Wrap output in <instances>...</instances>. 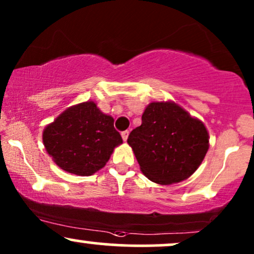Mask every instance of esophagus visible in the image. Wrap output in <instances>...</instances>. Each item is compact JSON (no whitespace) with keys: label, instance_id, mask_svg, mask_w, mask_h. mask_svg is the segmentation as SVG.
I'll return each instance as SVG.
<instances>
[{"label":"esophagus","instance_id":"esophagus-1","mask_svg":"<svg viewBox=\"0 0 254 254\" xmlns=\"http://www.w3.org/2000/svg\"><path fill=\"white\" fill-rule=\"evenodd\" d=\"M122 137H123V139L124 141H127V137H129V131H123V132H122Z\"/></svg>","mask_w":254,"mask_h":254}]
</instances>
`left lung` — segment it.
<instances>
[{
  "mask_svg": "<svg viewBox=\"0 0 254 254\" xmlns=\"http://www.w3.org/2000/svg\"><path fill=\"white\" fill-rule=\"evenodd\" d=\"M127 143L145 177L170 185L188 179L199 167L209 149V135L202 122L180 106L157 101L148 105Z\"/></svg>",
  "mask_w": 254,
  "mask_h": 254,
  "instance_id": "1",
  "label": "left lung"
}]
</instances>
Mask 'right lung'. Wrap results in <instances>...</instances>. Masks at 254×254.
<instances>
[{
	"instance_id": "1",
	"label": "right lung",
	"mask_w": 254,
	"mask_h": 254,
	"mask_svg": "<svg viewBox=\"0 0 254 254\" xmlns=\"http://www.w3.org/2000/svg\"><path fill=\"white\" fill-rule=\"evenodd\" d=\"M113 122L93 101L78 104L45 127L44 145L62 170L92 176L106 165L115 147L123 143Z\"/></svg>"
}]
</instances>
